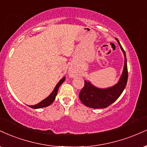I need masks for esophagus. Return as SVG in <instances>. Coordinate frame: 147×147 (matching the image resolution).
<instances>
[{
	"instance_id": "1",
	"label": "esophagus",
	"mask_w": 147,
	"mask_h": 147,
	"mask_svg": "<svg viewBox=\"0 0 147 147\" xmlns=\"http://www.w3.org/2000/svg\"><path fill=\"white\" fill-rule=\"evenodd\" d=\"M69 75L70 77H74V75H75V72H74V70L72 68L69 69Z\"/></svg>"
}]
</instances>
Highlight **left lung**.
<instances>
[{
	"instance_id": "1",
	"label": "left lung",
	"mask_w": 147,
	"mask_h": 147,
	"mask_svg": "<svg viewBox=\"0 0 147 147\" xmlns=\"http://www.w3.org/2000/svg\"><path fill=\"white\" fill-rule=\"evenodd\" d=\"M116 40L121 47L125 57L124 68L122 75L117 84L107 88H96L89 81L85 80L84 87L81 90L79 96L83 104L88 107L99 109L108 107L118 99L126 87L127 79H128L126 55L118 39L116 38Z\"/></svg>"
}]
</instances>
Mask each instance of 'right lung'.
I'll return each mask as SVG.
<instances>
[{"label":"right lung","mask_w":147,"mask_h":147,"mask_svg":"<svg viewBox=\"0 0 147 147\" xmlns=\"http://www.w3.org/2000/svg\"><path fill=\"white\" fill-rule=\"evenodd\" d=\"M65 79H66V77H63V78L61 79L59 82H58V84L56 85L55 88H54V90H53V92H51V94L49 96L47 97V98H45L44 100H42V101L39 102V103L36 104V105H29V107L33 109H39V108H42V107H47V106L51 105V104L53 103V102L55 100V97L57 96V91H58V89H59V86L63 84V82L65 81Z\"/></svg>","instance_id":"right-lung-1"}]
</instances>
